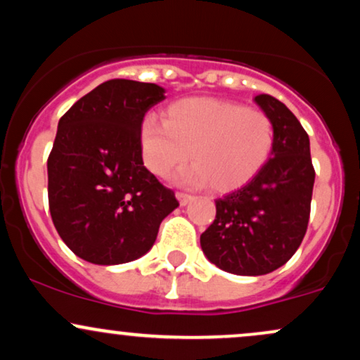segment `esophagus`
<instances>
[{"instance_id": "obj_1", "label": "esophagus", "mask_w": 360, "mask_h": 360, "mask_svg": "<svg viewBox=\"0 0 360 360\" xmlns=\"http://www.w3.org/2000/svg\"><path fill=\"white\" fill-rule=\"evenodd\" d=\"M176 198H177V200H179L181 206L189 205L194 200V196H191V194H188V193H176Z\"/></svg>"}]
</instances>
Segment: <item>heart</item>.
I'll return each instance as SVG.
<instances>
[{
  "mask_svg": "<svg viewBox=\"0 0 360 360\" xmlns=\"http://www.w3.org/2000/svg\"><path fill=\"white\" fill-rule=\"evenodd\" d=\"M143 162L155 176H167L191 150V164L179 179L230 193L250 183L269 160L274 127L262 110L217 98L172 103L166 122L147 117L140 125Z\"/></svg>",
  "mask_w": 360,
  "mask_h": 360,
  "instance_id": "heart-1",
  "label": "heart"
}]
</instances>
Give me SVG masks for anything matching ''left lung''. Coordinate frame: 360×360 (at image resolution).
<instances>
[{
	"mask_svg": "<svg viewBox=\"0 0 360 360\" xmlns=\"http://www.w3.org/2000/svg\"><path fill=\"white\" fill-rule=\"evenodd\" d=\"M254 101L274 127L271 157L250 183L214 201L217 217L200 238L206 259L237 276L269 274L292 257L307 233L315 184L298 118L269 94Z\"/></svg>",
	"mask_w": 360,
	"mask_h": 360,
	"instance_id": "8db88e82",
	"label": "left lung"
}]
</instances>
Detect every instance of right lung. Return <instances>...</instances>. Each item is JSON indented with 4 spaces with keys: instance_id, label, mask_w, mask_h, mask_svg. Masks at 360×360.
<instances>
[{
    "instance_id": "1",
    "label": "right lung",
    "mask_w": 360,
    "mask_h": 360,
    "mask_svg": "<svg viewBox=\"0 0 360 360\" xmlns=\"http://www.w3.org/2000/svg\"><path fill=\"white\" fill-rule=\"evenodd\" d=\"M162 100L166 89L152 82L111 79L59 120L47 160L49 208L77 257L98 266L142 257L179 206L142 160L140 125Z\"/></svg>"
}]
</instances>
